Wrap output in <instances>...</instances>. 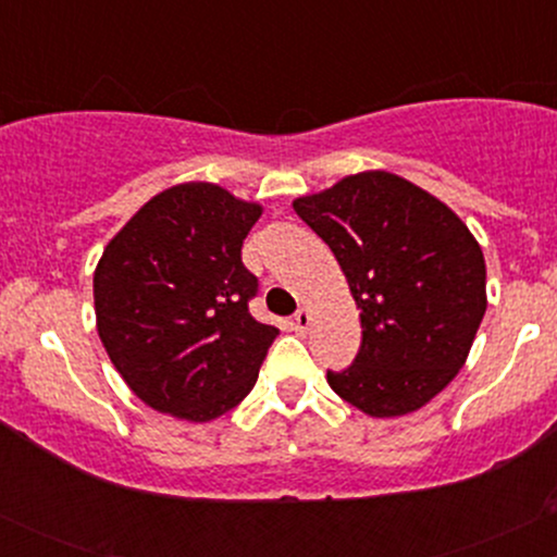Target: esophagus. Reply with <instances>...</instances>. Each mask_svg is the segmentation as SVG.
<instances>
[{
	"label": "esophagus",
	"instance_id": "34e87169",
	"mask_svg": "<svg viewBox=\"0 0 557 557\" xmlns=\"http://www.w3.org/2000/svg\"><path fill=\"white\" fill-rule=\"evenodd\" d=\"M309 324H311V314L306 309H300L296 317H293V330L298 332V335H304L306 330H309Z\"/></svg>",
	"mask_w": 557,
	"mask_h": 557
}]
</instances>
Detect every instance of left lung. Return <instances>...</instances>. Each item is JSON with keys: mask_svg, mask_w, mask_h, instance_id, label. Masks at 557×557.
Returning <instances> with one entry per match:
<instances>
[{"mask_svg": "<svg viewBox=\"0 0 557 557\" xmlns=\"http://www.w3.org/2000/svg\"><path fill=\"white\" fill-rule=\"evenodd\" d=\"M330 246L361 311V348L330 387L374 419L419 411L466 363L487 311L474 235L440 198L369 170L293 201Z\"/></svg>", "mask_w": 557, "mask_h": 557, "instance_id": "1", "label": "left lung"}]
</instances>
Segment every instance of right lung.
<instances>
[{"label": "right lung", "mask_w": 557, "mask_h": 557, "mask_svg": "<svg viewBox=\"0 0 557 557\" xmlns=\"http://www.w3.org/2000/svg\"><path fill=\"white\" fill-rule=\"evenodd\" d=\"M261 216L214 183H181L146 201L94 272L96 330L146 406L212 421L251 393L277 337L248 311L259 280L240 248Z\"/></svg>", "instance_id": "obj_1"}]
</instances>
